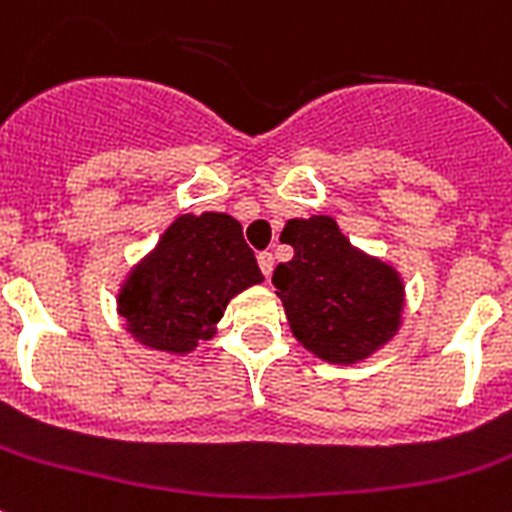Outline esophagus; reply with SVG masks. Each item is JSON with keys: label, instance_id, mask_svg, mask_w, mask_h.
Listing matches in <instances>:
<instances>
[{"label": "esophagus", "instance_id": "esophagus-1", "mask_svg": "<svg viewBox=\"0 0 512 512\" xmlns=\"http://www.w3.org/2000/svg\"><path fill=\"white\" fill-rule=\"evenodd\" d=\"M257 265H260V270H263V276L270 278L276 260H273V255H270V252H260V255H257Z\"/></svg>", "mask_w": 512, "mask_h": 512}]
</instances>
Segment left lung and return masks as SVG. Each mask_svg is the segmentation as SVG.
I'll return each instance as SVG.
<instances>
[{"instance_id": "obj_1", "label": "left lung", "mask_w": 512, "mask_h": 512, "mask_svg": "<svg viewBox=\"0 0 512 512\" xmlns=\"http://www.w3.org/2000/svg\"><path fill=\"white\" fill-rule=\"evenodd\" d=\"M281 242L292 244L294 257L273 270V286L307 352L331 365H357L400 334V270L355 247L331 215L286 220Z\"/></svg>"}]
</instances>
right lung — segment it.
Listing matches in <instances>:
<instances>
[{
    "label": "right lung",
    "instance_id": "1",
    "mask_svg": "<svg viewBox=\"0 0 512 512\" xmlns=\"http://www.w3.org/2000/svg\"><path fill=\"white\" fill-rule=\"evenodd\" d=\"M263 281L234 215L184 213L131 265L115 307L136 344L184 357L213 339L236 294Z\"/></svg>",
    "mask_w": 512,
    "mask_h": 512
}]
</instances>
